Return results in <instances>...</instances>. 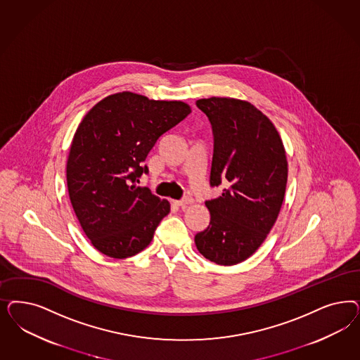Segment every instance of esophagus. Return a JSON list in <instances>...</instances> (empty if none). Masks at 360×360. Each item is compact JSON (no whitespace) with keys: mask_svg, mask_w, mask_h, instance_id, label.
Listing matches in <instances>:
<instances>
[{"mask_svg":"<svg viewBox=\"0 0 360 360\" xmlns=\"http://www.w3.org/2000/svg\"><path fill=\"white\" fill-rule=\"evenodd\" d=\"M193 202V200L192 198H181V200H179V201H174V204L176 205H179V207H186L188 204H192Z\"/></svg>","mask_w":360,"mask_h":360,"instance_id":"34e87169","label":"esophagus"}]
</instances>
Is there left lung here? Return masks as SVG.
I'll list each match as a JSON object with an SVG mask.
<instances>
[{"label": "left lung", "mask_w": 360, "mask_h": 360, "mask_svg": "<svg viewBox=\"0 0 360 360\" xmlns=\"http://www.w3.org/2000/svg\"><path fill=\"white\" fill-rule=\"evenodd\" d=\"M196 105L213 129L210 186L225 188L205 201L210 222L195 244L209 261L232 266L255 253L277 221L288 183L286 152L274 124L252 103L212 96Z\"/></svg>", "instance_id": "obj_1"}]
</instances>
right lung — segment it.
Segmentation results:
<instances>
[{
  "instance_id": "obj_1",
  "label": "right lung",
  "mask_w": 360,
  "mask_h": 360,
  "mask_svg": "<svg viewBox=\"0 0 360 360\" xmlns=\"http://www.w3.org/2000/svg\"><path fill=\"white\" fill-rule=\"evenodd\" d=\"M191 114L180 101L139 94L108 95L77 128L66 165L70 201L95 249L112 258L138 255L151 244L169 202L138 186L155 143Z\"/></svg>"
}]
</instances>
